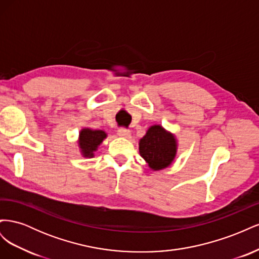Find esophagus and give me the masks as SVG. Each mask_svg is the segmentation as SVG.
Segmentation results:
<instances>
[{
	"instance_id": "34e87169",
	"label": "esophagus",
	"mask_w": 259,
	"mask_h": 259,
	"mask_svg": "<svg viewBox=\"0 0 259 259\" xmlns=\"http://www.w3.org/2000/svg\"><path fill=\"white\" fill-rule=\"evenodd\" d=\"M117 135L123 138H128L131 136V132L126 128H119L117 130Z\"/></svg>"
}]
</instances>
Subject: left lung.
Masks as SVG:
<instances>
[{
  "label": "left lung",
  "instance_id": "8db88e82",
  "mask_svg": "<svg viewBox=\"0 0 259 259\" xmlns=\"http://www.w3.org/2000/svg\"><path fill=\"white\" fill-rule=\"evenodd\" d=\"M139 153L152 170L168 167L177 153V139L161 125H152L139 140Z\"/></svg>",
  "mask_w": 259,
  "mask_h": 259
}]
</instances>
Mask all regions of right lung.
<instances>
[{
    "label": "right lung",
    "instance_id": "right-lung-1",
    "mask_svg": "<svg viewBox=\"0 0 259 259\" xmlns=\"http://www.w3.org/2000/svg\"><path fill=\"white\" fill-rule=\"evenodd\" d=\"M107 137V133L101 130H92V128H82L79 134V148L81 154L84 158H93L94 152L97 151L98 146L104 142Z\"/></svg>",
    "mask_w": 259,
    "mask_h": 259
}]
</instances>
